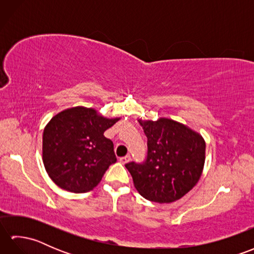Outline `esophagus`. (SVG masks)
Masks as SVG:
<instances>
[{"label": "esophagus", "instance_id": "1", "mask_svg": "<svg viewBox=\"0 0 254 254\" xmlns=\"http://www.w3.org/2000/svg\"><path fill=\"white\" fill-rule=\"evenodd\" d=\"M131 160V157L128 155H127V156H124V157H121L120 158V163L121 164H127V163H128V161Z\"/></svg>", "mask_w": 254, "mask_h": 254}]
</instances>
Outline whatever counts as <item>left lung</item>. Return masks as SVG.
Returning a JSON list of instances; mask_svg holds the SVG:
<instances>
[{
	"instance_id": "8db88e82",
	"label": "left lung",
	"mask_w": 254,
	"mask_h": 254,
	"mask_svg": "<svg viewBox=\"0 0 254 254\" xmlns=\"http://www.w3.org/2000/svg\"><path fill=\"white\" fill-rule=\"evenodd\" d=\"M138 123L147 137V158L126 165L138 193L157 203H172L191 191L202 176L205 141L201 134L168 118Z\"/></svg>"
}]
</instances>
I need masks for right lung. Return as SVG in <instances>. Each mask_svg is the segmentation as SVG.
Listing matches in <instances>:
<instances>
[{"label":"right lung","instance_id":"1","mask_svg":"<svg viewBox=\"0 0 254 254\" xmlns=\"http://www.w3.org/2000/svg\"><path fill=\"white\" fill-rule=\"evenodd\" d=\"M119 120L83 106L53 117L42 135V161L51 180L74 193L88 192L98 186L109 166L117 161L113 143L104 132Z\"/></svg>","mask_w":254,"mask_h":254}]
</instances>
